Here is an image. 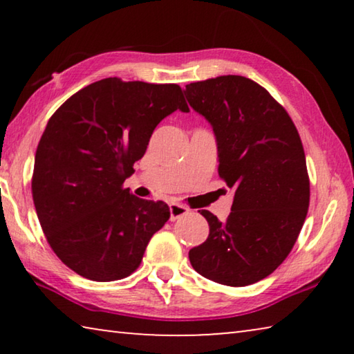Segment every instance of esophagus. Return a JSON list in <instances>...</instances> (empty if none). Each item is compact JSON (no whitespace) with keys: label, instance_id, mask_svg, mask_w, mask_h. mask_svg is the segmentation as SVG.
Wrapping results in <instances>:
<instances>
[{"label":"esophagus","instance_id":"1","mask_svg":"<svg viewBox=\"0 0 354 354\" xmlns=\"http://www.w3.org/2000/svg\"><path fill=\"white\" fill-rule=\"evenodd\" d=\"M190 209L187 206H183V205H176V203H173L170 205V220L175 221L179 217H183V215L189 214Z\"/></svg>","mask_w":354,"mask_h":354}]
</instances>
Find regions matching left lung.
<instances>
[{"label": "left lung", "mask_w": 354, "mask_h": 354, "mask_svg": "<svg viewBox=\"0 0 354 354\" xmlns=\"http://www.w3.org/2000/svg\"><path fill=\"white\" fill-rule=\"evenodd\" d=\"M185 98L211 123L218 175L232 192L231 214L209 223L189 251L192 267L214 283L243 287L267 278L295 245L309 207V176L299 134L286 109L248 77L190 82Z\"/></svg>", "instance_id": "obj_1"}]
</instances>
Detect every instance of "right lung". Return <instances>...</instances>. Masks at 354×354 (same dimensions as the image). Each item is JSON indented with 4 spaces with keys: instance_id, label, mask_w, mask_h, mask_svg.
Segmentation results:
<instances>
[{
    "instance_id": "1",
    "label": "right lung",
    "mask_w": 354,
    "mask_h": 354,
    "mask_svg": "<svg viewBox=\"0 0 354 354\" xmlns=\"http://www.w3.org/2000/svg\"><path fill=\"white\" fill-rule=\"evenodd\" d=\"M178 109L189 112L176 84L106 77L76 92L48 122L34 159V206L50 247L81 277H129L170 218L164 201L131 195L123 183L154 128Z\"/></svg>"
}]
</instances>
